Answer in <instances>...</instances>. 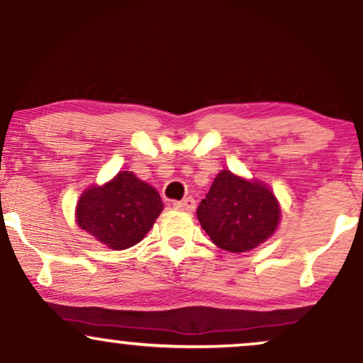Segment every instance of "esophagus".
<instances>
[{"mask_svg": "<svg viewBox=\"0 0 363 363\" xmlns=\"http://www.w3.org/2000/svg\"><path fill=\"white\" fill-rule=\"evenodd\" d=\"M174 208L176 210H182V211H194L196 208V199L191 198V196H187V198L182 199V201H174Z\"/></svg>", "mask_w": 363, "mask_h": 363, "instance_id": "obj_1", "label": "esophagus"}]
</instances>
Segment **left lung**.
<instances>
[{"mask_svg":"<svg viewBox=\"0 0 363 363\" xmlns=\"http://www.w3.org/2000/svg\"><path fill=\"white\" fill-rule=\"evenodd\" d=\"M196 215L215 245L228 252H245L273 235L281 210L262 182L222 170Z\"/></svg>","mask_w":363,"mask_h":363,"instance_id":"obj_1","label":"left lung"}]
</instances>
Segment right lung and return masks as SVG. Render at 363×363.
<instances>
[{"instance_id": "1", "label": "right lung", "mask_w": 363, "mask_h": 363, "mask_svg": "<svg viewBox=\"0 0 363 363\" xmlns=\"http://www.w3.org/2000/svg\"><path fill=\"white\" fill-rule=\"evenodd\" d=\"M160 194L123 170L104 186H91L78 199L77 223L104 245L123 251L138 244L160 215Z\"/></svg>"}]
</instances>
